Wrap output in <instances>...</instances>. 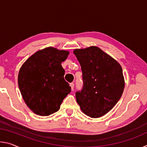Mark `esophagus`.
<instances>
[{"label":"esophagus","mask_w":147,"mask_h":147,"mask_svg":"<svg viewBox=\"0 0 147 147\" xmlns=\"http://www.w3.org/2000/svg\"><path fill=\"white\" fill-rule=\"evenodd\" d=\"M74 83H71L70 84V86H71V88L72 91H73V89H74Z\"/></svg>","instance_id":"esophagus-1"}]
</instances>
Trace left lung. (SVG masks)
I'll return each mask as SVG.
<instances>
[{"mask_svg":"<svg viewBox=\"0 0 147 147\" xmlns=\"http://www.w3.org/2000/svg\"><path fill=\"white\" fill-rule=\"evenodd\" d=\"M82 71L81 91L76 93L81 110L91 118L103 116L121 98L124 89L123 69L117 61L96 46L74 49Z\"/></svg>","mask_w":147,"mask_h":147,"instance_id":"8db88e82","label":"left lung"}]
</instances>
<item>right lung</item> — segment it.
Listing matches in <instances>:
<instances>
[{
    "mask_svg": "<svg viewBox=\"0 0 147 147\" xmlns=\"http://www.w3.org/2000/svg\"><path fill=\"white\" fill-rule=\"evenodd\" d=\"M69 54L67 51L47 47L32 54L22 65L19 88L27 106L37 115L48 116L58 111L71 92L61 66Z\"/></svg>",
    "mask_w": 147,
    "mask_h": 147,
    "instance_id": "right-lung-1",
    "label": "right lung"
}]
</instances>
